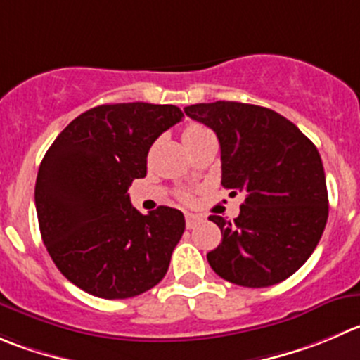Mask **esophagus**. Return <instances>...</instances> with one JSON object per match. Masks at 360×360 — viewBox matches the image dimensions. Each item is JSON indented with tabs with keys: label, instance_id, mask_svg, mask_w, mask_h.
Returning <instances> with one entry per match:
<instances>
[{
	"label": "esophagus",
	"instance_id": "obj_1",
	"mask_svg": "<svg viewBox=\"0 0 360 360\" xmlns=\"http://www.w3.org/2000/svg\"><path fill=\"white\" fill-rule=\"evenodd\" d=\"M201 221H203V217H201V215H196V214H186V224H187V228H189V229L196 228V226L200 224Z\"/></svg>",
	"mask_w": 360,
	"mask_h": 360
}]
</instances>
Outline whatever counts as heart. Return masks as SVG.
<instances>
[{
	"mask_svg": "<svg viewBox=\"0 0 360 360\" xmlns=\"http://www.w3.org/2000/svg\"><path fill=\"white\" fill-rule=\"evenodd\" d=\"M205 131H208V129H205L203 125H189V127H186V131H184L182 138L186 139V138H189V136L200 134V132H205Z\"/></svg>",
	"mask_w": 360,
	"mask_h": 360,
	"instance_id": "obj_1",
	"label": "heart"
}]
</instances>
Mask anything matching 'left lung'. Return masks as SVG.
<instances>
[{
	"label": "left lung",
	"instance_id": "1",
	"mask_svg": "<svg viewBox=\"0 0 360 360\" xmlns=\"http://www.w3.org/2000/svg\"><path fill=\"white\" fill-rule=\"evenodd\" d=\"M221 145V184L245 194L233 221L210 215L222 240L207 255L222 279L265 288L288 279L313 255L328 217L323 164L299 127L269 108L217 101L187 105Z\"/></svg>",
	"mask_w": 360,
	"mask_h": 360
}]
</instances>
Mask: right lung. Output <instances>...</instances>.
<instances>
[{
    "instance_id": "1",
    "label": "right lung",
    "mask_w": 360,
    "mask_h": 360,
    "mask_svg": "<svg viewBox=\"0 0 360 360\" xmlns=\"http://www.w3.org/2000/svg\"><path fill=\"white\" fill-rule=\"evenodd\" d=\"M182 118L171 104L97 105L72 120L44 155L35 186L40 233L77 288L131 299L166 276L184 214L171 207L139 214L127 191L146 176L153 141Z\"/></svg>"
}]
</instances>
